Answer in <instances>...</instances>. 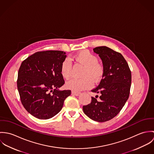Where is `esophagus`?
<instances>
[{
    "label": "esophagus",
    "mask_w": 154,
    "mask_h": 154,
    "mask_svg": "<svg viewBox=\"0 0 154 154\" xmlns=\"http://www.w3.org/2000/svg\"><path fill=\"white\" fill-rule=\"evenodd\" d=\"M72 94L76 95V96H79L81 94V92H76L75 91H72Z\"/></svg>",
    "instance_id": "esophagus-1"
}]
</instances>
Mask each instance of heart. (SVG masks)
<instances>
[{"instance_id":"obj_1","label":"heart","mask_w":154,"mask_h":154,"mask_svg":"<svg viewBox=\"0 0 154 154\" xmlns=\"http://www.w3.org/2000/svg\"><path fill=\"white\" fill-rule=\"evenodd\" d=\"M72 59L76 63L84 66L81 78H73L66 83V87L75 91H80L91 88L93 81L97 84L103 77L104 68L98 62L97 57L88 50L81 51L75 54ZM62 76L69 79L72 75V64L69 59L63 61L60 67Z\"/></svg>"}]
</instances>
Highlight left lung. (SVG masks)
Wrapping results in <instances>:
<instances>
[{"label":"left lung","mask_w":154,"mask_h":154,"mask_svg":"<svg viewBox=\"0 0 154 154\" xmlns=\"http://www.w3.org/2000/svg\"><path fill=\"white\" fill-rule=\"evenodd\" d=\"M93 50L101 59L104 73L99 85L91 90L99 96L92 97L90 104L83 106V111L91 119L105 122L116 116L128 100L131 71L120 53L106 46L97 47Z\"/></svg>","instance_id":"obj_1"}]
</instances>
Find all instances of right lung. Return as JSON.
<instances>
[{
    "mask_svg": "<svg viewBox=\"0 0 154 154\" xmlns=\"http://www.w3.org/2000/svg\"><path fill=\"white\" fill-rule=\"evenodd\" d=\"M66 53L38 51L24 60L18 70L17 88L23 107L39 119H48L62 110L70 90L60 91L65 84L60 72Z\"/></svg>",
    "mask_w": 154,
    "mask_h": 154,
    "instance_id": "right-lung-1",
    "label": "right lung"
}]
</instances>
